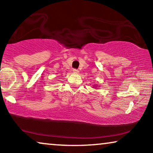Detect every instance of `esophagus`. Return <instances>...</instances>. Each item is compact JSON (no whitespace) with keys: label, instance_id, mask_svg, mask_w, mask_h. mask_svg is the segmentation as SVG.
<instances>
[{"label":"esophagus","instance_id":"34e87169","mask_svg":"<svg viewBox=\"0 0 153 153\" xmlns=\"http://www.w3.org/2000/svg\"><path fill=\"white\" fill-rule=\"evenodd\" d=\"M73 72H74V74H78L79 71L77 70H76V69H74V70H73Z\"/></svg>","mask_w":153,"mask_h":153}]
</instances>
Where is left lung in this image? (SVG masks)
Masks as SVG:
<instances>
[{"label":"left lung","instance_id":"8db88e82","mask_svg":"<svg viewBox=\"0 0 153 153\" xmlns=\"http://www.w3.org/2000/svg\"><path fill=\"white\" fill-rule=\"evenodd\" d=\"M95 86H96V85H95Z\"/></svg>","mask_w":153,"mask_h":153}]
</instances>
